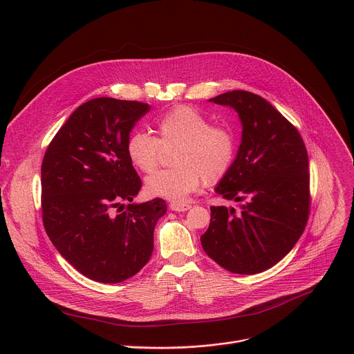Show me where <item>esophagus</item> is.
Returning a JSON list of instances; mask_svg holds the SVG:
<instances>
[{"instance_id":"obj_1","label":"esophagus","mask_w":354,"mask_h":354,"mask_svg":"<svg viewBox=\"0 0 354 354\" xmlns=\"http://www.w3.org/2000/svg\"><path fill=\"white\" fill-rule=\"evenodd\" d=\"M192 206L187 205V203H176V201H174V203L169 205V209L172 212H187Z\"/></svg>"}]
</instances>
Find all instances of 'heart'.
Wrapping results in <instances>:
<instances>
[{
    "mask_svg": "<svg viewBox=\"0 0 354 354\" xmlns=\"http://www.w3.org/2000/svg\"><path fill=\"white\" fill-rule=\"evenodd\" d=\"M157 138L145 131H134L126 142V153L136 169L156 171L162 148H172L174 168L160 171L145 179V192L153 197L183 201L203 186L216 183L231 169L236 142L231 129L210 124L198 111L179 105L156 122Z\"/></svg>",
    "mask_w": 354,
    "mask_h": 354,
    "instance_id": "b5f03b06",
    "label": "heart"
}]
</instances>
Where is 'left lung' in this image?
I'll return each mask as SVG.
<instances>
[{
	"label": "left lung",
	"instance_id": "8db88e82",
	"mask_svg": "<svg viewBox=\"0 0 354 354\" xmlns=\"http://www.w3.org/2000/svg\"><path fill=\"white\" fill-rule=\"evenodd\" d=\"M209 100L232 108L242 124L236 157L216 187L241 205L238 213L234 207H210L201 246L228 272L261 273L288 254L307 225V148L298 130L259 95L230 91Z\"/></svg>",
	"mask_w": 354,
	"mask_h": 354
}]
</instances>
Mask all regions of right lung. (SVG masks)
I'll return each instance as SVG.
<instances>
[{"label": "right lung", "instance_id": "1", "mask_svg": "<svg viewBox=\"0 0 354 354\" xmlns=\"http://www.w3.org/2000/svg\"><path fill=\"white\" fill-rule=\"evenodd\" d=\"M148 111V104L137 100L91 99L73 112L44 153V230L66 261L99 283H120L145 266L157 221L167 213L158 197L133 203L141 179L126 142ZM122 201L131 205L124 208Z\"/></svg>", "mask_w": 354, "mask_h": 354}]
</instances>
